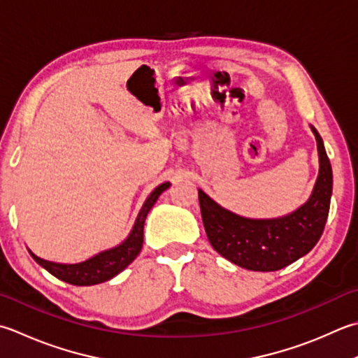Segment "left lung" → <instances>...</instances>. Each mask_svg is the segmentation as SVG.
Returning <instances> with one entry per match:
<instances>
[{
	"instance_id": "left-lung-1",
	"label": "left lung",
	"mask_w": 358,
	"mask_h": 358,
	"mask_svg": "<svg viewBox=\"0 0 358 358\" xmlns=\"http://www.w3.org/2000/svg\"><path fill=\"white\" fill-rule=\"evenodd\" d=\"M318 144L320 173L309 201L282 219L251 220L227 211L199 191L203 225L213 248L239 267L253 271L281 270L309 253L327 220L332 194V167L323 139Z\"/></svg>"
}]
</instances>
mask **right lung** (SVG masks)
Here are the masks:
<instances>
[{
	"instance_id": "obj_1",
	"label": "right lung",
	"mask_w": 358,
	"mask_h": 358,
	"mask_svg": "<svg viewBox=\"0 0 358 358\" xmlns=\"http://www.w3.org/2000/svg\"><path fill=\"white\" fill-rule=\"evenodd\" d=\"M171 183H163L159 185L155 191H153L149 199L139 211L135 225H133L131 233L129 234L127 239H125L121 245L117 247L102 251V253L93 256L85 262L80 264H55L45 261V259H40L31 253L34 261L40 264L41 267L51 273L52 276L62 279L68 284L73 285H94L108 281V279L115 278L117 273H121L130 262L135 261V257L139 255V251L143 248V241H144V222L145 217L149 214L152 206L155 205L158 197L163 194Z\"/></svg>"
}]
</instances>
